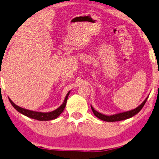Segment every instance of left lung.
I'll use <instances>...</instances> for the list:
<instances>
[{
	"label": "left lung",
	"mask_w": 159,
	"mask_h": 159,
	"mask_svg": "<svg viewBox=\"0 0 159 159\" xmlns=\"http://www.w3.org/2000/svg\"><path fill=\"white\" fill-rule=\"evenodd\" d=\"M148 98H147L146 99L143 101V103H142L140 106H139L137 108H134V109H133V110H130V111L122 112V113H120V114H114V115H111V116L104 115V114H102L101 113H99V112L95 111L92 106H91V108H92V111H93L94 115L97 116L98 118H99L100 120H103V121H106V122L121 121V120H124L128 119V118L132 117L133 116L136 115V114H138L139 112L141 111L142 108H143V106H144V104H145V103H146L147 100H148Z\"/></svg>",
	"instance_id": "left-lung-1"
}]
</instances>
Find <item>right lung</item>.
I'll use <instances>...</instances> for the list:
<instances>
[{"instance_id":"1","label":"right lung","mask_w":159,"mask_h":159,"mask_svg":"<svg viewBox=\"0 0 159 159\" xmlns=\"http://www.w3.org/2000/svg\"><path fill=\"white\" fill-rule=\"evenodd\" d=\"M70 92H68L67 95H66L65 99L64 100L63 103L61 104V106H60L57 109L54 110V111H51V112H47V113L34 111H31V110L25 109V108H21L20 107V106L15 105V104L11 101V100L10 99V98H9V100L11 105L13 106V107L15 108L18 112L23 114V115L28 116V117L32 118V119L40 120V121H47V120H52L56 119V118H57L58 116L62 113V111H64V109H65L66 106V103H67V100L68 98V95H69L70 94Z\"/></svg>"}]
</instances>
